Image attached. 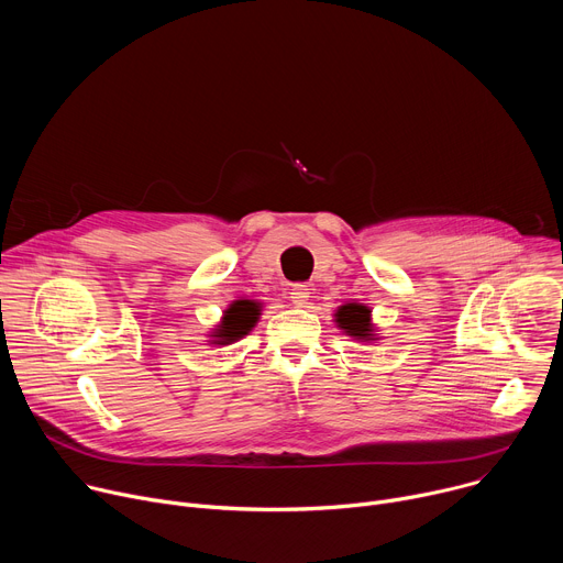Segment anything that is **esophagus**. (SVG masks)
<instances>
[{"instance_id":"1","label":"esophagus","mask_w":563,"mask_h":563,"mask_svg":"<svg viewBox=\"0 0 563 563\" xmlns=\"http://www.w3.org/2000/svg\"><path fill=\"white\" fill-rule=\"evenodd\" d=\"M289 298H291L294 305L302 307V305L309 300V289H307L305 285H294V287L289 289Z\"/></svg>"}]
</instances>
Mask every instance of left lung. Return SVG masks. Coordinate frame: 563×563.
<instances>
[{"instance_id":"left-lung-1","label":"left lung","mask_w":563,"mask_h":563,"mask_svg":"<svg viewBox=\"0 0 563 563\" xmlns=\"http://www.w3.org/2000/svg\"><path fill=\"white\" fill-rule=\"evenodd\" d=\"M334 320L339 330H343L347 336L354 341H378L374 334V323H372V309L361 305V302H345L336 309Z\"/></svg>"}]
</instances>
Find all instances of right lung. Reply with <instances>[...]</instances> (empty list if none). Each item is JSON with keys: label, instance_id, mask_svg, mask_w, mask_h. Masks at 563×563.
Here are the masks:
<instances>
[{"label": "right lung", "instance_id": "obj_1", "mask_svg": "<svg viewBox=\"0 0 563 563\" xmlns=\"http://www.w3.org/2000/svg\"><path fill=\"white\" fill-rule=\"evenodd\" d=\"M258 316H261V305L256 300H233L227 307L220 325L213 330L211 343L231 345L243 336H247L258 323Z\"/></svg>", "mask_w": 563, "mask_h": 563}]
</instances>
